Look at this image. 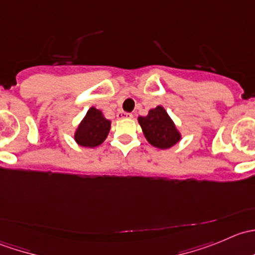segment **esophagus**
Returning a JSON list of instances; mask_svg holds the SVG:
<instances>
[{
	"label": "esophagus",
	"instance_id": "1",
	"mask_svg": "<svg viewBox=\"0 0 255 255\" xmlns=\"http://www.w3.org/2000/svg\"><path fill=\"white\" fill-rule=\"evenodd\" d=\"M118 117L120 118H132L133 115L132 113H128V112H121V113H118Z\"/></svg>",
	"mask_w": 255,
	"mask_h": 255
}]
</instances>
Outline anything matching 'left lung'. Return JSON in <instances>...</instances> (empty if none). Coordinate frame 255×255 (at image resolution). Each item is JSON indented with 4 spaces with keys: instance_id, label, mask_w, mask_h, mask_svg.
Returning a JSON list of instances; mask_svg holds the SVG:
<instances>
[{
    "instance_id": "1",
    "label": "left lung",
    "mask_w": 255,
    "mask_h": 255,
    "mask_svg": "<svg viewBox=\"0 0 255 255\" xmlns=\"http://www.w3.org/2000/svg\"><path fill=\"white\" fill-rule=\"evenodd\" d=\"M146 140L151 145L168 149L180 140V133L175 125L161 106L150 110L148 116L138 118Z\"/></svg>"
}]
</instances>
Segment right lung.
Returning a JSON list of instances; mask_svg holds the SVG:
<instances>
[{
  "label": "right lung",
  "instance_id": "right-lung-1",
  "mask_svg": "<svg viewBox=\"0 0 255 255\" xmlns=\"http://www.w3.org/2000/svg\"><path fill=\"white\" fill-rule=\"evenodd\" d=\"M110 128H111V122L102 116L101 111L91 107L78 127L75 140L80 145L94 148L106 139Z\"/></svg>",
  "mask_w": 255,
  "mask_h": 255
}]
</instances>
